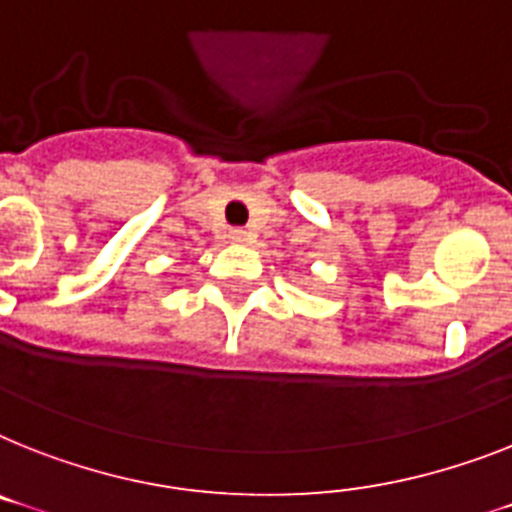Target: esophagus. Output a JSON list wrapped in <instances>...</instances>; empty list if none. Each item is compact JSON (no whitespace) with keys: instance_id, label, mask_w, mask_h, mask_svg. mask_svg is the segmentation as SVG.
<instances>
[{"instance_id":"obj_1","label":"esophagus","mask_w":512,"mask_h":512,"mask_svg":"<svg viewBox=\"0 0 512 512\" xmlns=\"http://www.w3.org/2000/svg\"><path fill=\"white\" fill-rule=\"evenodd\" d=\"M230 240L232 243H251V235L246 230H232Z\"/></svg>"}]
</instances>
